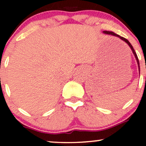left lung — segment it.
Here are the masks:
<instances>
[{"label":"left lung","mask_w":146,"mask_h":146,"mask_svg":"<svg viewBox=\"0 0 146 146\" xmlns=\"http://www.w3.org/2000/svg\"><path fill=\"white\" fill-rule=\"evenodd\" d=\"M103 33H106V34H109V35H112V36H116V37H118V38H119L120 39H121L122 40H123L124 42H125L127 43V44H128V45H129V46H130V48H131V50H132V53H134V55H135V58H136V60H137V64H138V68H139V74H140V66H139V59H138V57H137V53H136V52H135V49H134L133 48V47H132V44H130V42H129L128 40L127 39H125V38H123V37H121V36H119V35H117V34H116V33H115L114 32H113V31H103Z\"/></svg>","instance_id":"left-lung-1"}]
</instances>
